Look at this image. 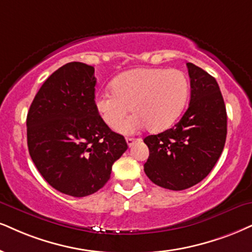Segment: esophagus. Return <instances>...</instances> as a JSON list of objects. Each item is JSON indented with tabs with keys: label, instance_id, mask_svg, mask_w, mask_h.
Segmentation results:
<instances>
[{
	"label": "esophagus",
	"instance_id": "34e87169",
	"mask_svg": "<svg viewBox=\"0 0 252 252\" xmlns=\"http://www.w3.org/2000/svg\"><path fill=\"white\" fill-rule=\"evenodd\" d=\"M126 142H127V145L131 147V146L135 142V139L134 138H126Z\"/></svg>",
	"mask_w": 252,
	"mask_h": 252
}]
</instances>
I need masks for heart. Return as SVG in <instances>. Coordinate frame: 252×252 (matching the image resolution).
I'll return each instance as SVG.
<instances>
[{
  "mask_svg": "<svg viewBox=\"0 0 252 252\" xmlns=\"http://www.w3.org/2000/svg\"><path fill=\"white\" fill-rule=\"evenodd\" d=\"M111 89L95 97V111L105 125L117 129L131 107L134 116L119 128L124 133L146 126L150 131L164 129L181 114L189 95L187 76L176 69L129 70L118 76Z\"/></svg>",
  "mask_w": 252,
  "mask_h": 252,
  "instance_id": "obj_1",
  "label": "heart"
}]
</instances>
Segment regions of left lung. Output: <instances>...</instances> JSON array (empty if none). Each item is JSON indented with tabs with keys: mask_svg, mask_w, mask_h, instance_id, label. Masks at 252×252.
<instances>
[{
	"mask_svg": "<svg viewBox=\"0 0 252 252\" xmlns=\"http://www.w3.org/2000/svg\"><path fill=\"white\" fill-rule=\"evenodd\" d=\"M190 101L172 128L148 135L146 175L155 185L183 190L201 182L221 157L226 138V111L216 79L187 63Z\"/></svg>",
	"mask_w": 252,
	"mask_h": 252,
	"instance_id": "1",
	"label": "left lung"
}]
</instances>
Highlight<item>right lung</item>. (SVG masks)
Instances as JSON below:
<instances>
[{
	"label": "right lung",
	"mask_w": 252,
	"mask_h": 252,
	"mask_svg": "<svg viewBox=\"0 0 252 252\" xmlns=\"http://www.w3.org/2000/svg\"><path fill=\"white\" fill-rule=\"evenodd\" d=\"M95 83L93 66L65 64L40 86L27 117L28 148L40 175L74 197L104 187L127 150L125 138L95 111Z\"/></svg>",
	"instance_id": "add662e5"
}]
</instances>
